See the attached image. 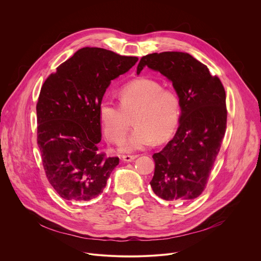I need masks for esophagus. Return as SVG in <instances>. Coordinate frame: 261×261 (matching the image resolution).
Masks as SVG:
<instances>
[{
  "instance_id": "1",
  "label": "esophagus",
  "mask_w": 261,
  "mask_h": 261,
  "mask_svg": "<svg viewBox=\"0 0 261 261\" xmlns=\"http://www.w3.org/2000/svg\"><path fill=\"white\" fill-rule=\"evenodd\" d=\"M138 155L137 154H123L122 155V159L125 161V162H131L133 161L134 159H136Z\"/></svg>"
}]
</instances>
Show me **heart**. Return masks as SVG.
Masks as SVG:
<instances>
[{"label":"heart","instance_id":"obj_1","mask_svg":"<svg viewBox=\"0 0 261 261\" xmlns=\"http://www.w3.org/2000/svg\"><path fill=\"white\" fill-rule=\"evenodd\" d=\"M180 115L176 91L163 88L160 82L149 77H138L124 85L120 102L105 99L99 106L105 135L117 144L124 140L134 116L136 128L123 144L129 151L144 148L154 140L159 143L168 140L176 131Z\"/></svg>","mask_w":261,"mask_h":261}]
</instances>
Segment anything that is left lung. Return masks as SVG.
I'll return each mask as SVG.
<instances>
[{"instance_id":"obj_1","label":"left lung","mask_w":261,"mask_h":261,"mask_svg":"<svg viewBox=\"0 0 261 261\" xmlns=\"http://www.w3.org/2000/svg\"><path fill=\"white\" fill-rule=\"evenodd\" d=\"M147 66L167 76L181 105L179 127L167 145L152 154L153 193L170 202H190L205 190L226 130L224 87L217 75L186 52L167 51L141 57L137 73Z\"/></svg>"}]
</instances>
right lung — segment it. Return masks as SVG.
Here are the masks:
<instances>
[{"label":"right lung","instance_id":"obj_1","mask_svg":"<svg viewBox=\"0 0 261 261\" xmlns=\"http://www.w3.org/2000/svg\"><path fill=\"white\" fill-rule=\"evenodd\" d=\"M138 58L85 47L44 82L37 102V141L45 174L69 202H86L103 192L119 158L99 152V106L111 81Z\"/></svg>","mask_w":261,"mask_h":261}]
</instances>
